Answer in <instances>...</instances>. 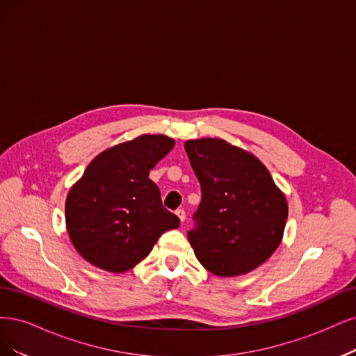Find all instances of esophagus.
Here are the masks:
<instances>
[{
	"label": "esophagus",
	"instance_id": "34e87169",
	"mask_svg": "<svg viewBox=\"0 0 356 356\" xmlns=\"http://www.w3.org/2000/svg\"><path fill=\"white\" fill-rule=\"evenodd\" d=\"M176 214H177V217L180 219V222H185L186 220V211L183 210V209L176 210Z\"/></svg>",
	"mask_w": 356,
	"mask_h": 356
}]
</instances>
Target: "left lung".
Masks as SVG:
<instances>
[{
	"label": "left lung",
	"instance_id": "left-lung-1",
	"mask_svg": "<svg viewBox=\"0 0 356 356\" xmlns=\"http://www.w3.org/2000/svg\"><path fill=\"white\" fill-rule=\"evenodd\" d=\"M185 149L201 185L189 243L217 277L256 269L278 248L289 217L268 168L222 139L188 140Z\"/></svg>",
	"mask_w": 356,
	"mask_h": 356
}]
</instances>
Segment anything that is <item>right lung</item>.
<instances>
[{
	"label": "right lung",
	"instance_id": "obj_1",
	"mask_svg": "<svg viewBox=\"0 0 356 356\" xmlns=\"http://www.w3.org/2000/svg\"><path fill=\"white\" fill-rule=\"evenodd\" d=\"M175 146L163 134H143L97 155L67 193L65 217L76 251L91 265L125 272L142 261L158 238L179 227L149 179Z\"/></svg>",
	"mask_w": 356,
	"mask_h": 356
}]
</instances>
